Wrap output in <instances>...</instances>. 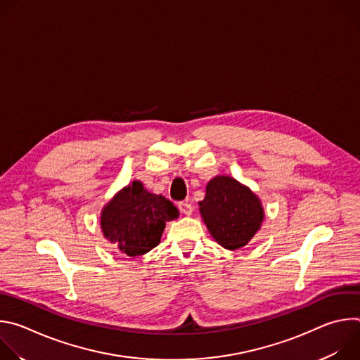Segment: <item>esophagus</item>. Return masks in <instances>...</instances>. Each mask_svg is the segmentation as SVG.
I'll return each instance as SVG.
<instances>
[{"label": "esophagus", "mask_w": 360, "mask_h": 360, "mask_svg": "<svg viewBox=\"0 0 360 360\" xmlns=\"http://www.w3.org/2000/svg\"><path fill=\"white\" fill-rule=\"evenodd\" d=\"M178 208H179V211H181L184 215H188V217L192 215V212H193V207H192L191 200H182V202H179Z\"/></svg>", "instance_id": "1"}]
</instances>
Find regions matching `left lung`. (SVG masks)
<instances>
[{"mask_svg": "<svg viewBox=\"0 0 360 360\" xmlns=\"http://www.w3.org/2000/svg\"><path fill=\"white\" fill-rule=\"evenodd\" d=\"M199 212L212 238L229 250L243 248L261 229L265 217L259 198L225 175L208 182Z\"/></svg>", "mask_w": 360, "mask_h": 360, "instance_id": "8db88e82", "label": "left lung"}]
</instances>
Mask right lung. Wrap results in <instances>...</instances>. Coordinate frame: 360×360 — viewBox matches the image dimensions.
Here are the masks:
<instances>
[{"label":"right lung","mask_w":360,"mask_h":360,"mask_svg":"<svg viewBox=\"0 0 360 360\" xmlns=\"http://www.w3.org/2000/svg\"><path fill=\"white\" fill-rule=\"evenodd\" d=\"M179 217L174 203L146 191L139 181L121 189L101 212L104 236L128 256H141L161 242L165 222Z\"/></svg>","instance_id":"obj_1"}]
</instances>
